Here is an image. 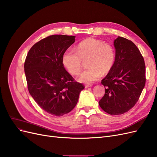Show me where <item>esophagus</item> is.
I'll list each match as a JSON object with an SVG mask.
<instances>
[{"label": "esophagus", "instance_id": "1", "mask_svg": "<svg viewBox=\"0 0 157 157\" xmlns=\"http://www.w3.org/2000/svg\"><path fill=\"white\" fill-rule=\"evenodd\" d=\"M92 86V84H86L85 85V88H89V87H91Z\"/></svg>", "mask_w": 157, "mask_h": 157}]
</instances>
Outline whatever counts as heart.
<instances>
[{
	"label": "heart",
	"instance_id": "heart-1",
	"mask_svg": "<svg viewBox=\"0 0 157 157\" xmlns=\"http://www.w3.org/2000/svg\"><path fill=\"white\" fill-rule=\"evenodd\" d=\"M115 59V50L112 45L101 40L88 38L79 42L76 52L72 49L65 50L61 61L71 75H78L82 69V61L87 60L88 69L81 74L79 80L91 83L97 80L101 74L106 75L110 72Z\"/></svg>",
	"mask_w": 157,
	"mask_h": 157
}]
</instances>
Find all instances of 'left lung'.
I'll return each instance as SVG.
<instances>
[{
	"label": "left lung",
	"mask_w": 157,
	"mask_h": 157,
	"mask_svg": "<svg viewBox=\"0 0 157 157\" xmlns=\"http://www.w3.org/2000/svg\"><path fill=\"white\" fill-rule=\"evenodd\" d=\"M114 46L115 63L101 82L105 94L99 105L108 114L118 115L129 111L138 101L145 85V64L132 41L118 36Z\"/></svg>",
	"instance_id": "obj_1"
}]
</instances>
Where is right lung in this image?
Wrapping results in <instances>:
<instances>
[{"mask_svg":"<svg viewBox=\"0 0 157 157\" xmlns=\"http://www.w3.org/2000/svg\"><path fill=\"white\" fill-rule=\"evenodd\" d=\"M75 38L63 35L47 36L31 47L25 58L28 90L40 108L54 116L72 111L85 88L65 70L61 61Z\"/></svg>","mask_w":157,"mask_h":157,"instance_id":"obj_1","label":"right lung"}]
</instances>
